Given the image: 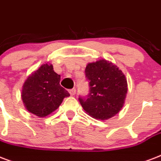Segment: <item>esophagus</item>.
<instances>
[{
  "instance_id": "obj_1",
  "label": "esophagus",
  "mask_w": 161,
  "mask_h": 161,
  "mask_svg": "<svg viewBox=\"0 0 161 161\" xmlns=\"http://www.w3.org/2000/svg\"><path fill=\"white\" fill-rule=\"evenodd\" d=\"M69 94H70V96H72V97H73V96H75V95L76 90H75V89H71V90H69Z\"/></svg>"
}]
</instances>
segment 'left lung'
<instances>
[{
	"label": "left lung",
	"instance_id": "1",
	"mask_svg": "<svg viewBox=\"0 0 161 161\" xmlns=\"http://www.w3.org/2000/svg\"><path fill=\"white\" fill-rule=\"evenodd\" d=\"M85 73L90 92L86 97H79L83 109L96 119L114 117L123 108L128 92L125 75L106 59L89 63Z\"/></svg>",
	"mask_w": 161,
	"mask_h": 161
}]
</instances>
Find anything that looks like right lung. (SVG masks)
<instances>
[{"label": "right lung", "mask_w": 161, "mask_h": 161, "mask_svg": "<svg viewBox=\"0 0 161 161\" xmlns=\"http://www.w3.org/2000/svg\"><path fill=\"white\" fill-rule=\"evenodd\" d=\"M60 75L52 64H43L27 77L22 86V99L27 110L43 118L59 107L69 92L59 85Z\"/></svg>", "instance_id": "obj_1"}]
</instances>
